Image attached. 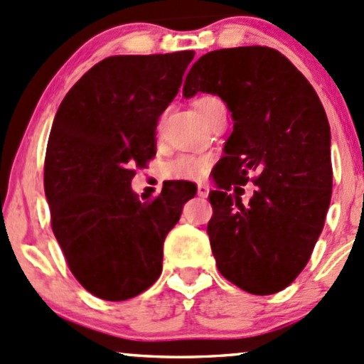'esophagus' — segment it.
<instances>
[{
  "instance_id": "obj_1",
  "label": "esophagus",
  "mask_w": 364,
  "mask_h": 364,
  "mask_svg": "<svg viewBox=\"0 0 364 364\" xmlns=\"http://www.w3.org/2000/svg\"><path fill=\"white\" fill-rule=\"evenodd\" d=\"M208 194H210V187H208L206 183H199V186H198V196H199V198H208Z\"/></svg>"
}]
</instances>
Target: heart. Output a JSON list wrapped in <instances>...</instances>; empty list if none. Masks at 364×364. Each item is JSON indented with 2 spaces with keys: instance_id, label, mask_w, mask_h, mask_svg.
Here are the masks:
<instances>
[{
  "instance_id": "b5f03b06",
  "label": "heart",
  "mask_w": 364,
  "mask_h": 364,
  "mask_svg": "<svg viewBox=\"0 0 364 364\" xmlns=\"http://www.w3.org/2000/svg\"><path fill=\"white\" fill-rule=\"evenodd\" d=\"M215 97L203 96L198 97L194 101L196 112L204 118V108L210 101H213ZM213 160V156L208 153H182L177 154L175 158L165 165V173L166 177L173 178V181H189V178H199L206 173L210 168V163Z\"/></svg>"
}]
</instances>
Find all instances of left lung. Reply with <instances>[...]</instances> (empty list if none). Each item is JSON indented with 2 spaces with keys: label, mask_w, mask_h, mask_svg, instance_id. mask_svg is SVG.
I'll return each mask as SVG.
<instances>
[{
  "label": "left lung",
  "mask_w": 364,
  "mask_h": 364,
  "mask_svg": "<svg viewBox=\"0 0 364 364\" xmlns=\"http://www.w3.org/2000/svg\"><path fill=\"white\" fill-rule=\"evenodd\" d=\"M182 92L216 94L234 120L210 193L216 267L249 294L279 292L309 261L332 198L330 125L320 97L291 61L267 46L206 53ZM249 178L257 191L244 205L238 186Z\"/></svg>",
  "instance_id": "1"
}]
</instances>
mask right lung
Returning a JSON list of instances; mask_svg holds the SVG:
<instances>
[{
    "label": "right lung",
    "mask_w": 364,
    "mask_h": 364,
    "mask_svg": "<svg viewBox=\"0 0 364 364\" xmlns=\"http://www.w3.org/2000/svg\"><path fill=\"white\" fill-rule=\"evenodd\" d=\"M194 51L109 56L61 101L48 141L44 191L51 228L80 285L125 301L161 275L163 242L194 198L193 182L134 193L136 168L156 154L158 118L177 96Z\"/></svg>",
    "instance_id": "right-lung-1"
}]
</instances>
